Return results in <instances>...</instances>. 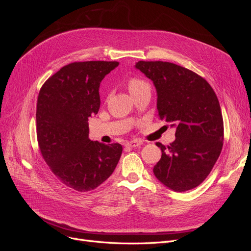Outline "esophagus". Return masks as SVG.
Listing matches in <instances>:
<instances>
[{"mask_svg":"<svg viewBox=\"0 0 251 251\" xmlns=\"http://www.w3.org/2000/svg\"><path fill=\"white\" fill-rule=\"evenodd\" d=\"M142 144V141L140 140H137V139H134V140H131V141H128L126 143V147L128 148H136V147H139Z\"/></svg>","mask_w":251,"mask_h":251,"instance_id":"34e87169","label":"esophagus"}]
</instances>
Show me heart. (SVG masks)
I'll use <instances>...</instances> for the list:
<instances>
[{
  "mask_svg": "<svg viewBox=\"0 0 251 251\" xmlns=\"http://www.w3.org/2000/svg\"><path fill=\"white\" fill-rule=\"evenodd\" d=\"M128 88L131 94H134V92H137L143 89H151V86L147 81L142 80V79L132 78L130 79V81L128 83Z\"/></svg>",
  "mask_w": 251,
  "mask_h": 251,
  "instance_id": "heart-1",
  "label": "heart"
}]
</instances>
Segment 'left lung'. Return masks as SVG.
Listing matches in <instances>:
<instances>
[{
    "instance_id": "left-lung-1",
    "label": "left lung",
    "mask_w": 251,
    "mask_h": 251,
    "mask_svg": "<svg viewBox=\"0 0 251 251\" xmlns=\"http://www.w3.org/2000/svg\"><path fill=\"white\" fill-rule=\"evenodd\" d=\"M134 67L152 81L161 120L176 129V139L162 150L153 174L175 192L199 186L221 153L224 124L218 98L205 79L169 62L139 61Z\"/></svg>"
}]
</instances>
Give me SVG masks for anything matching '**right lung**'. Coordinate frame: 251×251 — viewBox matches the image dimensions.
I'll return each mask as SVG.
<instances>
[{"mask_svg": "<svg viewBox=\"0 0 251 251\" xmlns=\"http://www.w3.org/2000/svg\"><path fill=\"white\" fill-rule=\"evenodd\" d=\"M118 62L88 61L64 66L39 91L36 133L51 172L67 187L86 192L114 172L122 154L119 143L89 139L88 119L100 105V84Z\"/></svg>", "mask_w": 251, "mask_h": 251, "instance_id": "obj_1", "label": "right lung"}]
</instances>
